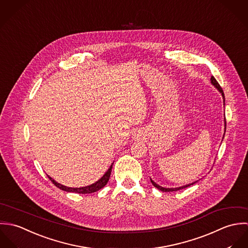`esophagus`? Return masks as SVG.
Wrapping results in <instances>:
<instances>
[{
    "mask_svg": "<svg viewBox=\"0 0 248 248\" xmlns=\"http://www.w3.org/2000/svg\"><path fill=\"white\" fill-rule=\"evenodd\" d=\"M143 137H144V135H143V133H142L141 131H136V132L133 134V139H134V140H137V141L142 140Z\"/></svg>",
    "mask_w": 248,
    "mask_h": 248,
    "instance_id": "1",
    "label": "esophagus"
}]
</instances>
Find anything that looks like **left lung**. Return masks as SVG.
I'll list each match as a JSON object with an SVG mask.
<instances>
[{
	"label": "left lung",
	"mask_w": 248,
	"mask_h": 248,
	"mask_svg": "<svg viewBox=\"0 0 248 248\" xmlns=\"http://www.w3.org/2000/svg\"><path fill=\"white\" fill-rule=\"evenodd\" d=\"M211 83H212V85H213L215 88H217V91L221 94L222 99H223V105H224V104H225V98H224L223 91H222L221 87L219 86V84L217 83V81L216 80V78H215L214 77H211ZM225 131H226V121H225V118H224V134H225ZM224 134H223V138H224ZM223 138H222V139H223ZM150 181H151L152 185H153L155 188H157L158 190H160V191H162V192H176V191H178V190H181V189L187 188V187H189V186H191V185H194V184H196V183L198 182V181H195V182H193V183H190V184H187V185H184V186H181V187H176V188H165V187H162V186L156 184L151 178H150Z\"/></svg>",
	"instance_id": "8db88e82"
}]
</instances>
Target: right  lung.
Here are the masks:
<instances>
[{"label": "right lung", "instance_id": "obj_1", "mask_svg": "<svg viewBox=\"0 0 248 248\" xmlns=\"http://www.w3.org/2000/svg\"><path fill=\"white\" fill-rule=\"evenodd\" d=\"M112 167H113V163L111 164V166L109 167V169L107 170V171L102 175V177H100L98 181H96L95 183L89 185V186H85V187H80V188H72V187H67V186H64V185H61L59 184L58 182H56L54 179H52L50 176L48 175V177L50 178V181L57 187L59 188L60 190L62 191H65V192H68V193H77V194H92V193H95L97 191L100 190L101 188H103L108 180H109V177H110V174H111V170H112Z\"/></svg>", "mask_w": 248, "mask_h": 248}]
</instances>
